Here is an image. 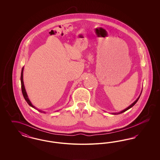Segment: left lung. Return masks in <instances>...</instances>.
I'll return each instance as SVG.
<instances>
[{
  "label": "left lung",
  "instance_id": "left-lung-1",
  "mask_svg": "<svg viewBox=\"0 0 160 160\" xmlns=\"http://www.w3.org/2000/svg\"><path fill=\"white\" fill-rule=\"evenodd\" d=\"M140 97H138V98H137V99H136V101H134V102H133V103H132V104H131V105H130V106H129L128 107V108H125V110H122V112H119V113H113V114H121V113H123V112H125V111H127V110H128V109H129V108H131V107H132L134 106V105H135V104H136V102H137V101H138V99H139V98H140Z\"/></svg>",
  "mask_w": 160,
  "mask_h": 160
}]
</instances>
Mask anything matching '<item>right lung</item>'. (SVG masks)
<instances>
[{"instance_id":"right-lung-1","label":"right lung","mask_w":160,"mask_h":160,"mask_svg":"<svg viewBox=\"0 0 160 160\" xmlns=\"http://www.w3.org/2000/svg\"><path fill=\"white\" fill-rule=\"evenodd\" d=\"M23 68H22V73H21V84H22V93H23V97H24V99L26 101V102L28 103V104L30 106L32 107L33 108H35V107L33 106L32 104V103H31V101H30V100L28 98V95H27V93H26V90H25V88H24V83H23ZM39 112H41V113H42L43 112L42 111H41V110H38L37 109Z\"/></svg>"}]
</instances>
